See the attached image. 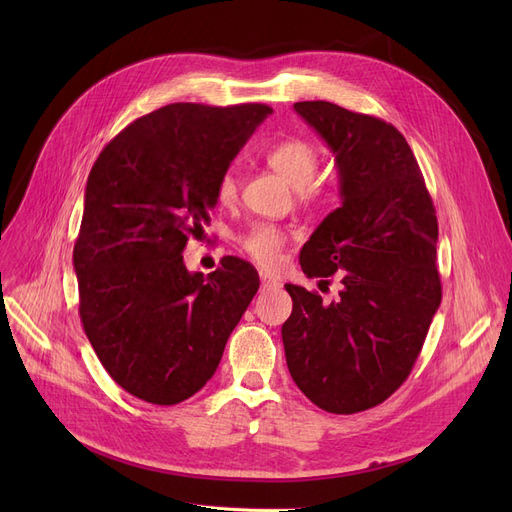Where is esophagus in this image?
<instances>
[{
  "label": "esophagus",
  "instance_id": "obj_1",
  "mask_svg": "<svg viewBox=\"0 0 512 512\" xmlns=\"http://www.w3.org/2000/svg\"><path fill=\"white\" fill-rule=\"evenodd\" d=\"M259 278H261V288H263V290H265V288H278V286H280V282L274 280L270 274H263V272H261Z\"/></svg>",
  "mask_w": 512,
  "mask_h": 512
}]
</instances>
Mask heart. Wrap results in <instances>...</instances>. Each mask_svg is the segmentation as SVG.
<instances>
[{"label": "heart", "instance_id": "1", "mask_svg": "<svg viewBox=\"0 0 512 512\" xmlns=\"http://www.w3.org/2000/svg\"><path fill=\"white\" fill-rule=\"evenodd\" d=\"M319 159V149L303 137L282 139L265 151L267 166L278 172L290 186L301 191L305 199L326 195V184L321 180H315L319 170ZM236 195V174L232 170H224L218 178V184H215V197H218L222 205H230L234 203ZM284 242L286 234L272 224H257L240 238L242 249L263 267H272L278 263Z\"/></svg>", "mask_w": 512, "mask_h": 512}]
</instances>
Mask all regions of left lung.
I'll use <instances>...</instances> for the list:
<instances>
[{
	"label": "left lung",
	"mask_w": 512,
	"mask_h": 512,
	"mask_svg": "<svg viewBox=\"0 0 512 512\" xmlns=\"http://www.w3.org/2000/svg\"><path fill=\"white\" fill-rule=\"evenodd\" d=\"M294 110L336 155L342 199L299 261L307 278L338 272L342 290L324 303L317 292L286 284V363L313 405L353 415L409 378L440 307L436 207L392 124L330 101H299Z\"/></svg>",
	"instance_id": "1"
}]
</instances>
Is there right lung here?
I'll use <instances>...</instances> for the list:
<instances>
[{
	"label": "right lung",
	"mask_w": 512,
	"mask_h": 512,
	"mask_svg": "<svg viewBox=\"0 0 512 512\" xmlns=\"http://www.w3.org/2000/svg\"><path fill=\"white\" fill-rule=\"evenodd\" d=\"M270 114L263 103H170L128 124L91 168L72 257L80 321L112 380L151 405H178L211 380L259 288L249 261L224 257L203 276L182 253Z\"/></svg>",
	"instance_id": "obj_1"
}]
</instances>
